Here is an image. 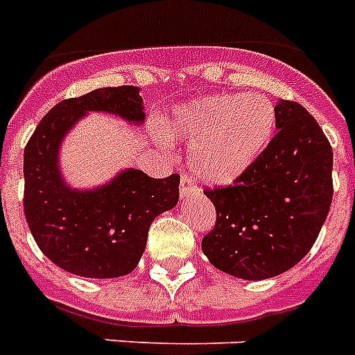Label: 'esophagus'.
Wrapping results in <instances>:
<instances>
[{"instance_id":"34e87169","label":"esophagus","mask_w":355,"mask_h":355,"mask_svg":"<svg viewBox=\"0 0 355 355\" xmlns=\"http://www.w3.org/2000/svg\"><path fill=\"white\" fill-rule=\"evenodd\" d=\"M197 184L193 182V178L189 177V175H182V178H180V197L182 199H188V197H191V195L197 193Z\"/></svg>"}]
</instances>
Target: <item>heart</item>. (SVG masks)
Instances as JSON below:
<instances>
[{"instance_id": "b5f03b06", "label": "heart", "mask_w": 355, "mask_h": 355, "mask_svg": "<svg viewBox=\"0 0 355 355\" xmlns=\"http://www.w3.org/2000/svg\"><path fill=\"white\" fill-rule=\"evenodd\" d=\"M276 110L261 94H214L178 107L169 130L191 141L197 177L228 182L258 158L275 132Z\"/></svg>"}]
</instances>
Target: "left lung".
<instances>
[{
    "label": "left lung",
    "mask_w": 355,
    "mask_h": 355,
    "mask_svg": "<svg viewBox=\"0 0 355 355\" xmlns=\"http://www.w3.org/2000/svg\"><path fill=\"white\" fill-rule=\"evenodd\" d=\"M276 134L230 186L206 188L216 225L202 237L214 267L243 280L286 272L311 250L334 197V150L311 114L280 99Z\"/></svg>",
    "instance_id": "8db88e82"
}]
</instances>
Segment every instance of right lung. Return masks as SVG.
I'll use <instances>...</instances> for the list:
<instances>
[{"mask_svg":"<svg viewBox=\"0 0 355 355\" xmlns=\"http://www.w3.org/2000/svg\"><path fill=\"white\" fill-rule=\"evenodd\" d=\"M138 92L136 86H118L64 99L44 116L25 145V219L47 259L71 275H128L144 254L150 223L178 202L177 173L150 178L127 169L103 188L75 191L58 171L60 141L86 112L103 110L127 121H144Z\"/></svg>","mask_w":355,"mask_h":355,"instance_id":"obj_1","label":"right lung"}]
</instances>
